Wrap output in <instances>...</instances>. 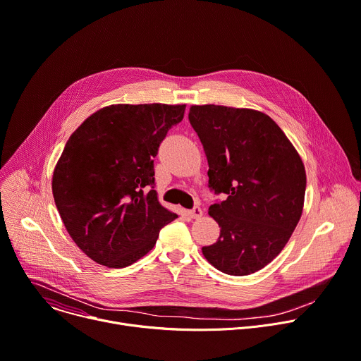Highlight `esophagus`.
<instances>
[{
  "label": "esophagus",
  "mask_w": 361,
  "mask_h": 361,
  "mask_svg": "<svg viewBox=\"0 0 361 361\" xmlns=\"http://www.w3.org/2000/svg\"><path fill=\"white\" fill-rule=\"evenodd\" d=\"M188 214H190L192 219H200V217L203 216V210H202L199 206H195V207H192V209L188 212Z\"/></svg>",
  "instance_id": "esophagus-1"
}]
</instances>
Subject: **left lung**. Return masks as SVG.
<instances>
[{"label":"left lung","instance_id":"8db88e82","mask_svg":"<svg viewBox=\"0 0 361 361\" xmlns=\"http://www.w3.org/2000/svg\"><path fill=\"white\" fill-rule=\"evenodd\" d=\"M188 121L207 157L209 188L227 195L209 209L220 236L203 255L223 274L250 275L281 253L301 219L302 159L276 122L259 111L194 105Z\"/></svg>","mask_w":361,"mask_h":361}]
</instances>
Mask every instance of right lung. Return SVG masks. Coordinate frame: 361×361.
I'll return each instance as SVG.
<instances>
[{"mask_svg": "<svg viewBox=\"0 0 361 361\" xmlns=\"http://www.w3.org/2000/svg\"><path fill=\"white\" fill-rule=\"evenodd\" d=\"M185 105H111L71 135L53 197L73 242L96 264L125 268L147 255L177 214L154 190V158Z\"/></svg>", "mask_w": 361, "mask_h": 361, "instance_id": "add662e5", "label": "right lung"}]
</instances>
